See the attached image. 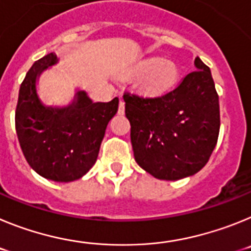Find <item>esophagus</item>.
I'll use <instances>...</instances> for the list:
<instances>
[{"instance_id":"1","label":"esophagus","mask_w":251,"mask_h":251,"mask_svg":"<svg viewBox=\"0 0 251 251\" xmlns=\"http://www.w3.org/2000/svg\"><path fill=\"white\" fill-rule=\"evenodd\" d=\"M124 108H126V104H124L123 99H121V101H119V108H118L119 114H124Z\"/></svg>"}]
</instances>
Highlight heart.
Returning <instances> with one entry per match:
<instances>
[{"mask_svg": "<svg viewBox=\"0 0 251 251\" xmlns=\"http://www.w3.org/2000/svg\"><path fill=\"white\" fill-rule=\"evenodd\" d=\"M139 75H145L142 90L148 95H161L170 90L178 79V68L175 63L161 57H151L137 68Z\"/></svg>", "mask_w": 251, "mask_h": 251, "instance_id": "b5f03b06", "label": "heart"}]
</instances>
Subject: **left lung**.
Segmentation results:
<instances>
[{"label": "left lung", "mask_w": 251, "mask_h": 251, "mask_svg": "<svg viewBox=\"0 0 251 251\" xmlns=\"http://www.w3.org/2000/svg\"><path fill=\"white\" fill-rule=\"evenodd\" d=\"M197 70L159 97L124 92L126 117L136 162L158 179L192 176L207 163L220 130V105L207 65L196 57Z\"/></svg>", "instance_id": "obj_1"}]
</instances>
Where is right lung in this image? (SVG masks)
Instances as JSON below:
<instances>
[{"label": "right lung", "mask_w": 251, "mask_h": 251, "mask_svg": "<svg viewBox=\"0 0 251 251\" xmlns=\"http://www.w3.org/2000/svg\"><path fill=\"white\" fill-rule=\"evenodd\" d=\"M56 63L54 52L35 61L21 83L15 127L22 153L40 176L56 182L79 179L97 161L105 128L119 99L93 103L84 92L68 108H46L36 94V76Z\"/></svg>", "instance_id": "right-lung-1"}]
</instances>
